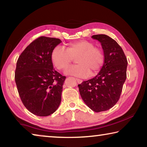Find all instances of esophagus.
Here are the masks:
<instances>
[{
	"label": "esophagus",
	"mask_w": 147,
	"mask_h": 147,
	"mask_svg": "<svg viewBox=\"0 0 147 147\" xmlns=\"http://www.w3.org/2000/svg\"><path fill=\"white\" fill-rule=\"evenodd\" d=\"M76 80L77 81V82H78V84H81L82 82V80H80V79H78V78H76Z\"/></svg>",
	"instance_id": "obj_1"
}]
</instances>
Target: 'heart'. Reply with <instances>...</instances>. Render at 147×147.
I'll list each match as a JSON object with an SVG mask.
<instances>
[{
    "label": "heart",
    "mask_w": 147,
    "mask_h": 147,
    "mask_svg": "<svg viewBox=\"0 0 147 147\" xmlns=\"http://www.w3.org/2000/svg\"><path fill=\"white\" fill-rule=\"evenodd\" d=\"M78 65L71 66L65 72L67 75L78 78L97 74L102 67L104 56L100 49L94 47L93 42L80 40L67 45L66 50L61 46H56L51 53V60L55 67L64 70L71 64L73 58Z\"/></svg>",
    "instance_id": "b5f03b06"
}]
</instances>
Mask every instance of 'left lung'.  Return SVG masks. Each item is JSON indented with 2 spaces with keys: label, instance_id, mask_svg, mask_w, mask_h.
Here are the masks:
<instances>
[{
  "label": "left lung",
  "instance_id": "1",
  "mask_svg": "<svg viewBox=\"0 0 147 147\" xmlns=\"http://www.w3.org/2000/svg\"><path fill=\"white\" fill-rule=\"evenodd\" d=\"M92 38L101 43L104 62L94 78L78 84L84 102L95 112L106 111L117 102L126 78L128 61L121 47L110 37L94 35Z\"/></svg>",
  "mask_w": 147,
  "mask_h": 147
}]
</instances>
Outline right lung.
I'll use <instances>...</instances> for the list:
<instances>
[{
	"mask_svg": "<svg viewBox=\"0 0 147 147\" xmlns=\"http://www.w3.org/2000/svg\"><path fill=\"white\" fill-rule=\"evenodd\" d=\"M59 39L42 36L24 49L17 61L15 80L24 106L34 115L55 112L60 104L65 76L53 68V50Z\"/></svg>",
	"mask_w": 147,
	"mask_h": 147,
	"instance_id": "obj_1",
	"label": "right lung"
}]
</instances>
